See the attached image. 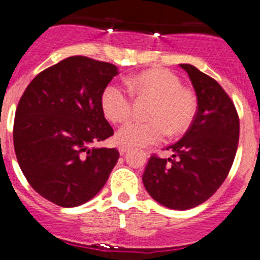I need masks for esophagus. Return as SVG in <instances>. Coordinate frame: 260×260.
<instances>
[{"instance_id":"esophagus-1","label":"esophagus","mask_w":260,"mask_h":260,"mask_svg":"<svg viewBox=\"0 0 260 260\" xmlns=\"http://www.w3.org/2000/svg\"><path fill=\"white\" fill-rule=\"evenodd\" d=\"M129 150H131V147L127 146V145H120V146H119V153H120L121 155H123V154H125L127 151H129Z\"/></svg>"}]
</instances>
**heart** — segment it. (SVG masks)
Listing matches in <instances>:
<instances>
[{
	"mask_svg": "<svg viewBox=\"0 0 260 260\" xmlns=\"http://www.w3.org/2000/svg\"><path fill=\"white\" fill-rule=\"evenodd\" d=\"M128 89L137 97L153 98L147 121L132 120L118 131L116 140L127 146H145L160 142L167 133L185 132L197 114V97L182 86L181 79L170 70L154 69L125 80ZM116 83L106 86L101 94L104 115L111 123L120 124L132 113V95Z\"/></svg>",
	"mask_w": 260,
	"mask_h": 260,
	"instance_id": "heart-1",
	"label": "heart"
}]
</instances>
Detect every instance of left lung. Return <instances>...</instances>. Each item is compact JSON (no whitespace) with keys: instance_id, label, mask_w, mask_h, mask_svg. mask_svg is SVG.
Listing matches in <instances>:
<instances>
[{"instance_id":"1","label":"left lung","mask_w":260,"mask_h":260,"mask_svg":"<svg viewBox=\"0 0 260 260\" xmlns=\"http://www.w3.org/2000/svg\"><path fill=\"white\" fill-rule=\"evenodd\" d=\"M188 72L198 109L182 139L170 146L175 154L162 159L153 154L142 175L151 197L174 210H189L209 200L220 188L235 160L240 119L235 104L215 79L191 64Z\"/></svg>"}]
</instances>
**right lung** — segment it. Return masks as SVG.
Segmentation results:
<instances>
[{"label":"right lung","instance_id":"add662e5","mask_svg":"<svg viewBox=\"0 0 260 260\" xmlns=\"http://www.w3.org/2000/svg\"><path fill=\"white\" fill-rule=\"evenodd\" d=\"M115 75L111 63L75 55L25 88L14 119V149L27 181L45 200L76 207L106 184L119 151L92 145L114 135L101 94Z\"/></svg>","mask_w":260,"mask_h":260}]
</instances>
